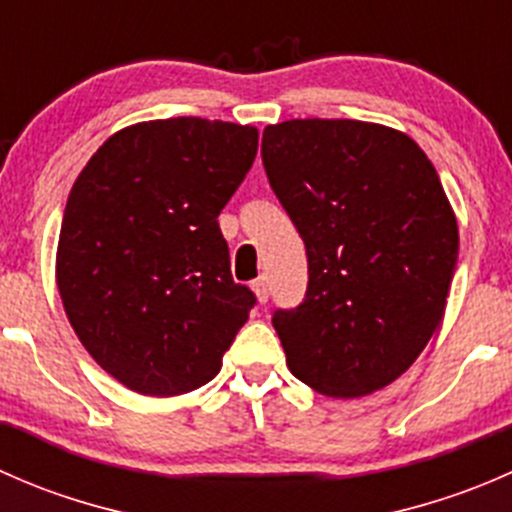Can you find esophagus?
I'll return each mask as SVG.
<instances>
[{"instance_id": "1", "label": "esophagus", "mask_w": 512, "mask_h": 512, "mask_svg": "<svg viewBox=\"0 0 512 512\" xmlns=\"http://www.w3.org/2000/svg\"><path fill=\"white\" fill-rule=\"evenodd\" d=\"M252 292H255L257 302L265 304L267 297H270V282H267V277H257V280L252 282Z\"/></svg>"}]
</instances>
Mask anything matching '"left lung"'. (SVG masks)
<instances>
[{
  "instance_id": "1",
  "label": "left lung",
  "mask_w": 512,
  "mask_h": 512,
  "mask_svg": "<svg viewBox=\"0 0 512 512\" xmlns=\"http://www.w3.org/2000/svg\"><path fill=\"white\" fill-rule=\"evenodd\" d=\"M262 163L307 247V297L272 317L289 371L332 399L384 389L426 349L456 270L436 168L404 131L352 118L267 126Z\"/></svg>"
}]
</instances>
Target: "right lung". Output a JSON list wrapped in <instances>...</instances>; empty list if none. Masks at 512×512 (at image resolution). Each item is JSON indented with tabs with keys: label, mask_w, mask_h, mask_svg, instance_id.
Returning <instances> with one entry per match:
<instances>
[{
	"label": "right lung",
	"mask_w": 512,
	"mask_h": 512,
	"mask_svg": "<svg viewBox=\"0 0 512 512\" xmlns=\"http://www.w3.org/2000/svg\"><path fill=\"white\" fill-rule=\"evenodd\" d=\"M257 128L195 116L121 128L66 200L56 287L103 371L143 396L215 379L255 294L235 285L218 215L257 156Z\"/></svg>",
	"instance_id": "1"
}]
</instances>
